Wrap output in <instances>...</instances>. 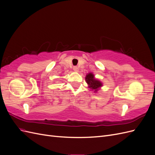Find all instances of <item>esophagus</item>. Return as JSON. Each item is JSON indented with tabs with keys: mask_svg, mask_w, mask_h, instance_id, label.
Wrapping results in <instances>:
<instances>
[{
	"mask_svg": "<svg viewBox=\"0 0 155 155\" xmlns=\"http://www.w3.org/2000/svg\"><path fill=\"white\" fill-rule=\"evenodd\" d=\"M73 70H74L75 72H78L79 71V68L78 67H76V66H75V67H73Z\"/></svg>",
	"mask_w": 155,
	"mask_h": 155,
	"instance_id": "1",
	"label": "esophagus"
}]
</instances>
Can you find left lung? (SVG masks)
Segmentation results:
<instances>
[{
	"instance_id": "left-lung-1",
	"label": "left lung",
	"mask_w": 155,
	"mask_h": 155,
	"mask_svg": "<svg viewBox=\"0 0 155 155\" xmlns=\"http://www.w3.org/2000/svg\"><path fill=\"white\" fill-rule=\"evenodd\" d=\"M86 83L88 84V87L90 88L94 92H97L103 87V83L99 79L95 78L94 74L92 72L88 73L85 77Z\"/></svg>"
}]
</instances>
